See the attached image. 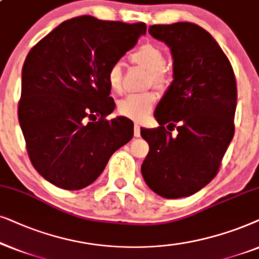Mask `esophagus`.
I'll list each match as a JSON object with an SVG mask.
<instances>
[{"mask_svg": "<svg viewBox=\"0 0 259 259\" xmlns=\"http://www.w3.org/2000/svg\"><path fill=\"white\" fill-rule=\"evenodd\" d=\"M134 135H135V137L141 136V127L139 123H135V125H134Z\"/></svg>", "mask_w": 259, "mask_h": 259, "instance_id": "esophagus-1", "label": "esophagus"}]
</instances>
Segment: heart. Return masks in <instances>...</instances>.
Instances as JSON below:
<instances>
[{
	"mask_svg": "<svg viewBox=\"0 0 259 259\" xmlns=\"http://www.w3.org/2000/svg\"><path fill=\"white\" fill-rule=\"evenodd\" d=\"M130 60L150 72V81L156 88L164 89L169 84V74L162 68L164 65V57L157 47L143 45L133 52ZM106 81L112 92L119 94L122 91V68L118 63L110 66L106 73ZM156 99V95L151 91L130 95L118 103V112L127 118L142 120L151 112Z\"/></svg>",
	"mask_w": 259,
	"mask_h": 259,
	"instance_id": "b5f03b06",
	"label": "heart"
}]
</instances>
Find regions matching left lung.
Returning <instances> with one entry per match:
<instances>
[{"instance_id":"1","label":"left lung","mask_w":259,"mask_h":259,"mask_svg":"<svg viewBox=\"0 0 259 259\" xmlns=\"http://www.w3.org/2000/svg\"><path fill=\"white\" fill-rule=\"evenodd\" d=\"M148 32L170 48L174 79L155 109L160 126L141 127L149 144L141 171L156 194L184 198L213 180L233 139L236 77L214 37L195 23L154 25ZM164 125L177 127V135Z\"/></svg>"}]
</instances>
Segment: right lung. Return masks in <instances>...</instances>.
<instances>
[{
	"label": "right lung",
	"instance_id": "obj_1",
	"mask_svg": "<svg viewBox=\"0 0 259 259\" xmlns=\"http://www.w3.org/2000/svg\"><path fill=\"white\" fill-rule=\"evenodd\" d=\"M146 23L82 15L60 23L27 55L19 122L30 162L68 191L91 185L129 142L134 123L115 110L106 73L146 34Z\"/></svg>",
	"mask_w": 259,
	"mask_h": 259
}]
</instances>
